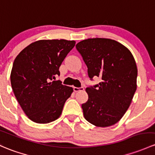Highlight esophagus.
<instances>
[{"label": "esophagus", "mask_w": 155, "mask_h": 155, "mask_svg": "<svg viewBox=\"0 0 155 155\" xmlns=\"http://www.w3.org/2000/svg\"><path fill=\"white\" fill-rule=\"evenodd\" d=\"M73 91H74L75 92H78V91H84V87H73Z\"/></svg>", "instance_id": "1"}]
</instances>
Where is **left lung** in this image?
I'll use <instances>...</instances> for the list:
<instances>
[{"mask_svg": "<svg viewBox=\"0 0 155 155\" xmlns=\"http://www.w3.org/2000/svg\"><path fill=\"white\" fill-rule=\"evenodd\" d=\"M87 67L91 79L99 84L86 88L88 100L82 104L87 121L97 127L116 124L129 107L137 90V68L126 47L109 38H88L76 45Z\"/></svg>", "mask_w": 155, "mask_h": 155, "instance_id": "left-lung-1", "label": "left lung"}]
</instances>
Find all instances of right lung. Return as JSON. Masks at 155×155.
I'll list each match as a JSON object with an SVG mask.
<instances>
[{"label":"right lung","instance_id":"1","mask_svg":"<svg viewBox=\"0 0 155 155\" xmlns=\"http://www.w3.org/2000/svg\"><path fill=\"white\" fill-rule=\"evenodd\" d=\"M75 44V41L64 39L39 40L16 56L10 74L11 85L19 105L34 123H49L61 114L73 89L55 79Z\"/></svg>","mask_w":155,"mask_h":155}]
</instances>
